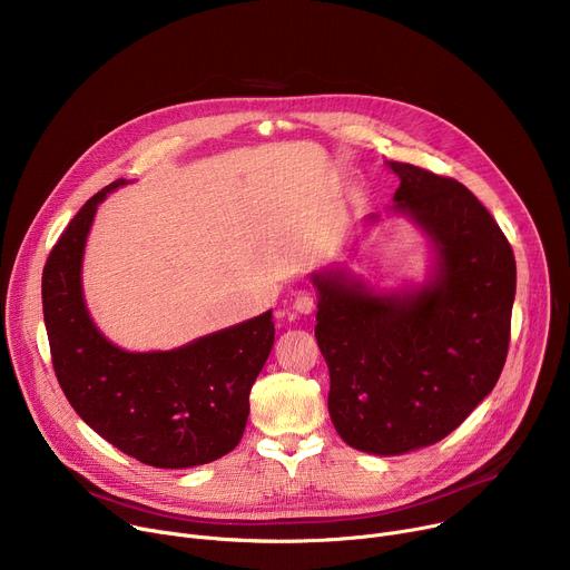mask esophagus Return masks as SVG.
I'll use <instances>...</instances> for the list:
<instances>
[{"label": "esophagus", "mask_w": 570, "mask_h": 570, "mask_svg": "<svg viewBox=\"0 0 570 570\" xmlns=\"http://www.w3.org/2000/svg\"><path fill=\"white\" fill-rule=\"evenodd\" d=\"M313 308H315V297L308 291H297L293 295V311L306 315V313H313Z\"/></svg>", "instance_id": "obj_1"}]
</instances>
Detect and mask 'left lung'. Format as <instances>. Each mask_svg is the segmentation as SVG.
<instances>
[{"instance_id": "8db88e82", "label": "left lung", "mask_w": 570, "mask_h": 570, "mask_svg": "<svg viewBox=\"0 0 570 570\" xmlns=\"http://www.w3.org/2000/svg\"><path fill=\"white\" fill-rule=\"evenodd\" d=\"M387 169L401 183L392 209L431 238V279L374 293L345 271L311 275L332 422L350 446L374 455L440 442L494 390L517 293L512 246L464 185L405 161Z\"/></svg>"}]
</instances>
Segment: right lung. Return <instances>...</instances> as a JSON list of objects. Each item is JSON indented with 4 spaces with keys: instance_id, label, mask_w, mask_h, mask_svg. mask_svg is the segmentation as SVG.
<instances>
[{
    "instance_id": "right-lung-1",
    "label": "right lung",
    "mask_w": 570,
    "mask_h": 570,
    "mask_svg": "<svg viewBox=\"0 0 570 570\" xmlns=\"http://www.w3.org/2000/svg\"><path fill=\"white\" fill-rule=\"evenodd\" d=\"M69 220L42 271V313L56 379L90 429L126 455L187 469L229 453L246 431L250 387L275 343L273 311L171 352H126L92 322L80 266L99 203Z\"/></svg>"
}]
</instances>
